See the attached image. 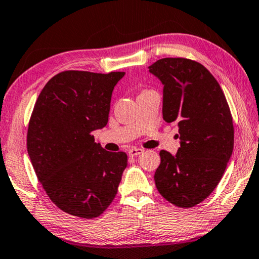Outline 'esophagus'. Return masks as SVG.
Returning a JSON list of instances; mask_svg holds the SVG:
<instances>
[{"mask_svg":"<svg viewBox=\"0 0 259 259\" xmlns=\"http://www.w3.org/2000/svg\"><path fill=\"white\" fill-rule=\"evenodd\" d=\"M142 153H143V149H141V148H131V149H128V155L131 157L138 156V155H140Z\"/></svg>","mask_w":259,"mask_h":259,"instance_id":"34e87169","label":"esophagus"}]
</instances>
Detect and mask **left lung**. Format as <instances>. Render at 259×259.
<instances>
[{"instance_id": "1", "label": "left lung", "mask_w": 259, "mask_h": 259, "mask_svg": "<svg viewBox=\"0 0 259 259\" xmlns=\"http://www.w3.org/2000/svg\"><path fill=\"white\" fill-rule=\"evenodd\" d=\"M163 84V119L177 121L181 147L161 150L154 175L162 197L190 208L205 200L221 181L234 148V126L220 84L201 63L164 58L148 67Z\"/></svg>"}]
</instances>
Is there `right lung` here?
I'll return each mask as SVG.
<instances>
[{"label":"right lung","instance_id":"add662e5","mask_svg":"<svg viewBox=\"0 0 259 259\" xmlns=\"http://www.w3.org/2000/svg\"><path fill=\"white\" fill-rule=\"evenodd\" d=\"M124 75L62 71L35 102L27 153L47 196L71 215L97 218L117 194L127 155L106 152L91 133L106 126L112 91Z\"/></svg>","mask_w":259,"mask_h":259}]
</instances>
